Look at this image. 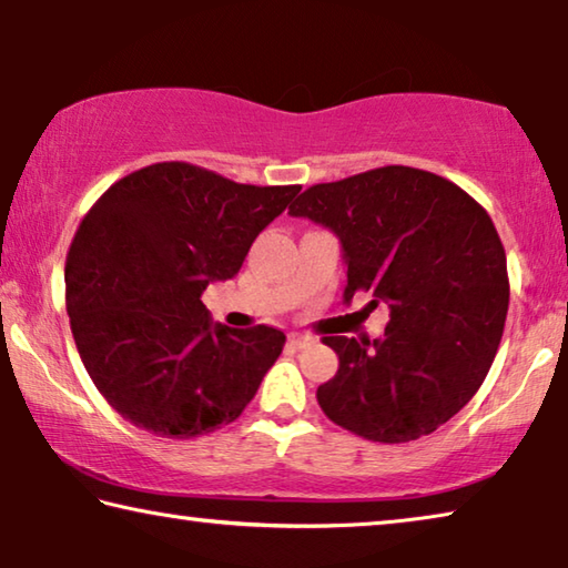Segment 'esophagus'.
<instances>
[{"label": "esophagus", "instance_id": "34e87169", "mask_svg": "<svg viewBox=\"0 0 568 568\" xmlns=\"http://www.w3.org/2000/svg\"><path fill=\"white\" fill-rule=\"evenodd\" d=\"M287 343H291L293 348H305V345L313 343V338H311V335H303V333H291V335H287Z\"/></svg>", "mask_w": 568, "mask_h": 568}]
</instances>
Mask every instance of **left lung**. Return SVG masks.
Returning a JSON list of instances; mask_svg holds the SVG:
<instances>
[{"mask_svg": "<svg viewBox=\"0 0 568 568\" xmlns=\"http://www.w3.org/2000/svg\"><path fill=\"white\" fill-rule=\"evenodd\" d=\"M341 237L343 301L388 305L386 335H325L338 373L318 388L325 416L378 444L434 434L474 398L508 311L506 253L491 217L434 172L386 165L307 187L287 210Z\"/></svg>", "mask_w": 568, "mask_h": 568, "instance_id": "obj_1", "label": "left lung"}]
</instances>
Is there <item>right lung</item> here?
<instances>
[{
    "instance_id": "right-lung-1",
    "label": "right lung",
    "mask_w": 568,
    "mask_h": 568,
    "mask_svg": "<svg viewBox=\"0 0 568 568\" xmlns=\"http://www.w3.org/2000/svg\"><path fill=\"white\" fill-rule=\"evenodd\" d=\"M297 190L155 162L88 210L67 253V313L84 368L124 420L197 438L240 418L285 333L213 325L200 295L240 271Z\"/></svg>"
}]
</instances>
